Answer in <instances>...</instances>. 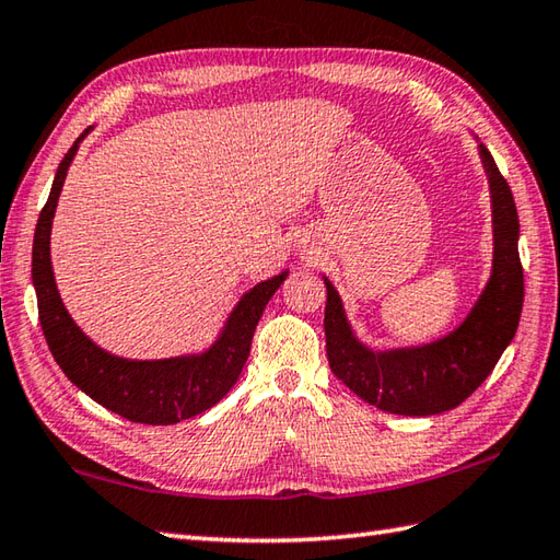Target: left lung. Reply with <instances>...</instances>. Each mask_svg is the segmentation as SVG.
<instances>
[{
  "label": "left lung",
  "mask_w": 560,
  "mask_h": 560,
  "mask_svg": "<svg viewBox=\"0 0 560 560\" xmlns=\"http://www.w3.org/2000/svg\"><path fill=\"white\" fill-rule=\"evenodd\" d=\"M493 208V270L464 322L425 346L372 350L352 334L328 278L326 355L330 372L362 401L396 416H438L466 401L493 372L515 338L524 302L520 264V220L515 198L493 156L478 142Z\"/></svg>",
  "instance_id": "8db88e82"
}]
</instances>
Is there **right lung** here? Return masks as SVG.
I'll use <instances>...</instances> for the list:
<instances>
[{
  "instance_id": "obj_1",
  "label": "right lung",
  "mask_w": 560,
  "mask_h": 560,
  "mask_svg": "<svg viewBox=\"0 0 560 560\" xmlns=\"http://www.w3.org/2000/svg\"><path fill=\"white\" fill-rule=\"evenodd\" d=\"M89 130L77 137V142L57 166L50 198L40 210L36 236H33L31 276L38 296L43 336L67 380L96 404L132 423L174 425L212 408L236 384L250 352L254 330L270 296L288 278V270L254 284L238 300L208 350L166 360H128L98 348L65 310L50 264V232L57 198L62 192L67 168L79 150V142Z\"/></svg>"
}]
</instances>
